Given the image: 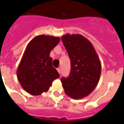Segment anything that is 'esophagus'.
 Segmentation results:
<instances>
[{
    "label": "esophagus",
    "mask_w": 124,
    "mask_h": 124,
    "mask_svg": "<svg viewBox=\"0 0 124 124\" xmlns=\"http://www.w3.org/2000/svg\"><path fill=\"white\" fill-rule=\"evenodd\" d=\"M57 71H58V73H59V74H60V73H61V69H60V68H57Z\"/></svg>",
    "instance_id": "34e87169"
}]
</instances>
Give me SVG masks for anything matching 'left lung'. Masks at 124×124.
<instances>
[{
    "mask_svg": "<svg viewBox=\"0 0 124 124\" xmlns=\"http://www.w3.org/2000/svg\"><path fill=\"white\" fill-rule=\"evenodd\" d=\"M62 42L71 60V72L61 82L66 94L73 99L88 96L98 84L101 63L91 42L80 34H66Z\"/></svg>",
    "mask_w": 124,
    "mask_h": 124,
    "instance_id": "8db88e82",
    "label": "left lung"
}]
</instances>
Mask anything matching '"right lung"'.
I'll return each instance as SVG.
<instances>
[{"label": "right lung", "mask_w": 124, "mask_h": 124, "mask_svg": "<svg viewBox=\"0 0 124 124\" xmlns=\"http://www.w3.org/2000/svg\"><path fill=\"white\" fill-rule=\"evenodd\" d=\"M60 40L58 37L41 35L27 45L16 71L17 79L27 93L36 96L47 92L53 81L59 78L49 54Z\"/></svg>", "instance_id": "obj_1"}]
</instances>
